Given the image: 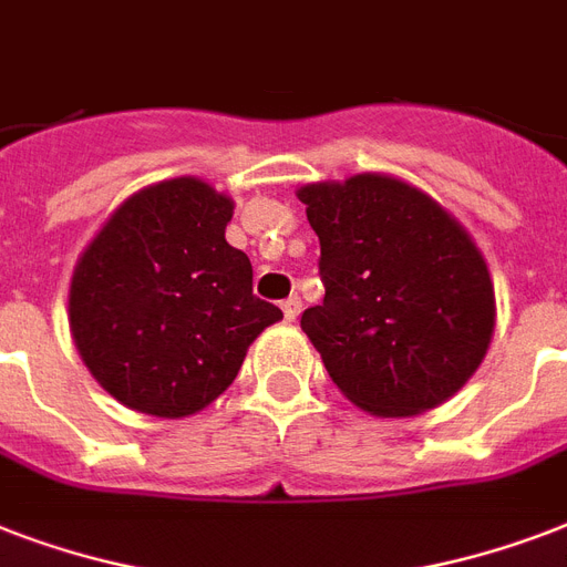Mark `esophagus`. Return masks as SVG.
<instances>
[{
    "label": "esophagus",
    "mask_w": 567,
    "mask_h": 567,
    "mask_svg": "<svg viewBox=\"0 0 567 567\" xmlns=\"http://www.w3.org/2000/svg\"><path fill=\"white\" fill-rule=\"evenodd\" d=\"M282 311H285V320H297V318H300V311H302L300 297H288V300L282 302Z\"/></svg>",
    "instance_id": "1"
}]
</instances>
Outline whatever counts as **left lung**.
Returning a JSON list of instances; mask_svg holds the SVG:
<instances>
[{
	"mask_svg": "<svg viewBox=\"0 0 567 567\" xmlns=\"http://www.w3.org/2000/svg\"><path fill=\"white\" fill-rule=\"evenodd\" d=\"M297 196L327 288L300 327L341 394L377 417L456 394L494 332V285L471 235L432 196L379 173Z\"/></svg>",
	"mask_w": 567,
	"mask_h": 567,
	"instance_id": "8db88e82",
	"label": "left lung"
}]
</instances>
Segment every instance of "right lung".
Returning <instances> with one entry per match:
<instances>
[{
  "instance_id": "right-lung-1",
  "label": "right lung",
  "mask_w": 567,
  "mask_h": 567,
  "mask_svg": "<svg viewBox=\"0 0 567 567\" xmlns=\"http://www.w3.org/2000/svg\"><path fill=\"white\" fill-rule=\"evenodd\" d=\"M231 199L203 179L137 190L111 214L70 282V332L93 379L128 409L188 417L235 382L282 318L226 244Z\"/></svg>"
}]
</instances>
